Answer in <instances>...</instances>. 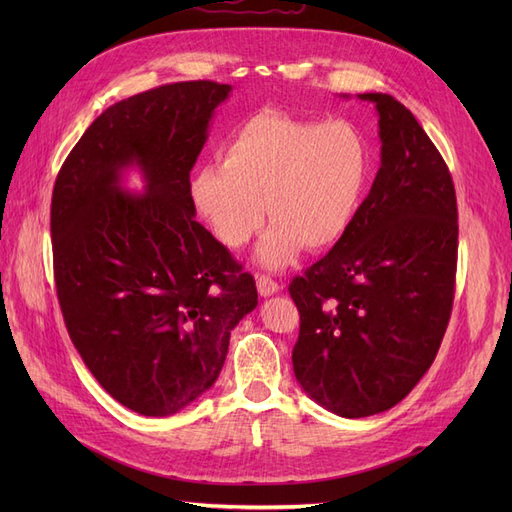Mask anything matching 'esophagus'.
<instances>
[{"label": "esophagus", "mask_w": 512, "mask_h": 512, "mask_svg": "<svg viewBox=\"0 0 512 512\" xmlns=\"http://www.w3.org/2000/svg\"><path fill=\"white\" fill-rule=\"evenodd\" d=\"M256 286H258V292H260V297H271V294H275V292H280V282H275L271 275H265V273H260L258 277H256Z\"/></svg>", "instance_id": "1"}]
</instances>
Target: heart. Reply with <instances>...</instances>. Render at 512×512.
<instances>
[{
	"instance_id": "1",
	"label": "heart",
	"mask_w": 512,
	"mask_h": 512,
	"mask_svg": "<svg viewBox=\"0 0 512 512\" xmlns=\"http://www.w3.org/2000/svg\"><path fill=\"white\" fill-rule=\"evenodd\" d=\"M371 175V149L350 121L256 115L232 134L222 166L192 177V203L228 250H239L265 224L260 260L282 267L303 245L327 250L359 213Z\"/></svg>"
}]
</instances>
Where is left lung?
Instances as JSON below:
<instances>
[{
    "label": "left lung",
    "instance_id": "obj_1",
    "mask_svg": "<svg viewBox=\"0 0 512 512\" xmlns=\"http://www.w3.org/2000/svg\"><path fill=\"white\" fill-rule=\"evenodd\" d=\"M382 164L333 250L292 277L299 339L292 367L327 410L361 418L393 408L440 350L455 299L457 196L421 123L386 94Z\"/></svg>",
    "mask_w": 512,
    "mask_h": 512
}]
</instances>
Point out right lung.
I'll return each mask as SVG.
<instances>
[{"label":"right lung","instance_id":"add662e5","mask_svg":"<svg viewBox=\"0 0 512 512\" xmlns=\"http://www.w3.org/2000/svg\"><path fill=\"white\" fill-rule=\"evenodd\" d=\"M230 85L181 81L113 104L68 153L51 200L53 275L74 348L102 389L175 414L218 380L254 277L194 220L190 170ZM136 161L148 192L123 195Z\"/></svg>","mask_w":512,"mask_h":512}]
</instances>
